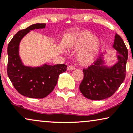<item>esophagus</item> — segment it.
I'll return each mask as SVG.
<instances>
[{
	"mask_svg": "<svg viewBox=\"0 0 133 133\" xmlns=\"http://www.w3.org/2000/svg\"><path fill=\"white\" fill-rule=\"evenodd\" d=\"M75 69V67L73 65H69L68 67V70H73Z\"/></svg>",
	"mask_w": 133,
	"mask_h": 133,
	"instance_id": "1",
	"label": "esophagus"
}]
</instances>
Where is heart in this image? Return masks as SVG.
Masks as SVG:
<instances>
[{
	"instance_id": "heart-1",
	"label": "heart",
	"mask_w": 133,
	"mask_h": 133,
	"mask_svg": "<svg viewBox=\"0 0 133 133\" xmlns=\"http://www.w3.org/2000/svg\"><path fill=\"white\" fill-rule=\"evenodd\" d=\"M69 46L74 50L82 48L77 55V59L80 64L88 65L93 63L96 58L101 48V42L90 32L82 31L74 34Z\"/></svg>"
}]
</instances>
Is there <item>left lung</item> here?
Wrapping results in <instances>:
<instances>
[{
  "mask_svg": "<svg viewBox=\"0 0 133 133\" xmlns=\"http://www.w3.org/2000/svg\"><path fill=\"white\" fill-rule=\"evenodd\" d=\"M113 47L117 51L118 62L113 66L102 64V57L87 69H83V79L80 83V91L91 100H102L112 96L118 90L126 75L128 51L123 40L116 34Z\"/></svg>",
  "mask_w": 133,
  "mask_h": 133,
  "instance_id": "1",
  "label": "left lung"
}]
</instances>
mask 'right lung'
Instances as JSON below:
<instances>
[{"mask_svg":"<svg viewBox=\"0 0 133 133\" xmlns=\"http://www.w3.org/2000/svg\"><path fill=\"white\" fill-rule=\"evenodd\" d=\"M45 23H37L18 31L8 43L7 74L18 93L30 98L42 99L54 90L59 74L67 65H43L37 68L25 66L19 56V44L30 31L45 28Z\"/></svg>","mask_w":133,"mask_h":133,"instance_id":"right-lung-1","label":"right lung"}]
</instances>
